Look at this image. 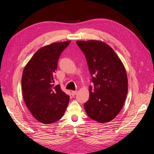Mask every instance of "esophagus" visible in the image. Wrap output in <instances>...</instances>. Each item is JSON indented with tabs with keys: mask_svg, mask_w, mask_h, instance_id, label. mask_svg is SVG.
<instances>
[{
	"mask_svg": "<svg viewBox=\"0 0 154 154\" xmlns=\"http://www.w3.org/2000/svg\"><path fill=\"white\" fill-rule=\"evenodd\" d=\"M77 93V91H72V92H71V94H72V96H74Z\"/></svg>",
	"mask_w": 154,
	"mask_h": 154,
	"instance_id": "esophagus-1",
	"label": "esophagus"
}]
</instances>
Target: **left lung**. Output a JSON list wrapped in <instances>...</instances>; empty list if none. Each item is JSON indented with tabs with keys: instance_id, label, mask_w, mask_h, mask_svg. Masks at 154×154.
I'll list each match as a JSON object with an SVG mask.
<instances>
[{
	"instance_id": "8db88e82",
	"label": "left lung",
	"mask_w": 154,
	"mask_h": 154,
	"mask_svg": "<svg viewBox=\"0 0 154 154\" xmlns=\"http://www.w3.org/2000/svg\"><path fill=\"white\" fill-rule=\"evenodd\" d=\"M84 52L91 81L90 97L84 103L87 116L100 123L114 119L122 109L128 92V79L123 63L106 43L99 40H78Z\"/></svg>"
}]
</instances>
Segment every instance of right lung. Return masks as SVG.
I'll list each match as a JSON object with an SVG mask.
<instances>
[{"label":"right lung","mask_w":154,"mask_h":154,"mask_svg":"<svg viewBox=\"0 0 154 154\" xmlns=\"http://www.w3.org/2000/svg\"><path fill=\"white\" fill-rule=\"evenodd\" d=\"M70 43L55 42L38 49L23 69L22 88L24 102L38 122L50 124L63 116L69 96L54 87V74L62 51Z\"/></svg>","instance_id":"1"}]
</instances>
